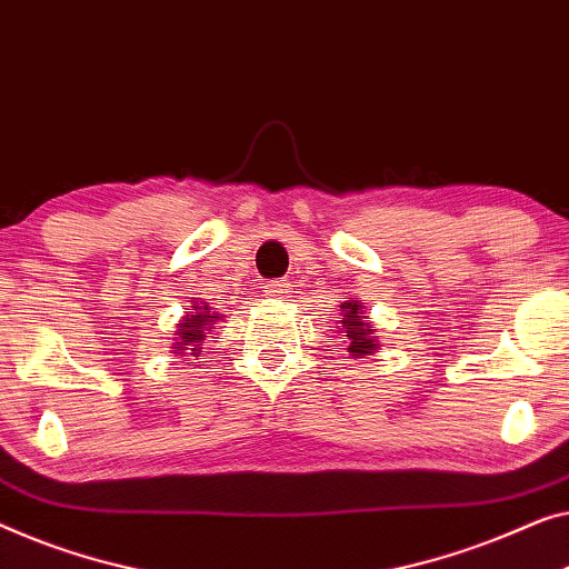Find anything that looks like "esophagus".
Segmentation results:
<instances>
[{
    "mask_svg": "<svg viewBox=\"0 0 569 569\" xmlns=\"http://www.w3.org/2000/svg\"><path fill=\"white\" fill-rule=\"evenodd\" d=\"M264 292L269 295V298H277V300H282V298H290V282H287V279H271V282H267L264 284Z\"/></svg>",
    "mask_w": 569,
    "mask_h": 569,
    "instance_id": "esophagus-1",
    "label": "esophagus"
}]
</instances>
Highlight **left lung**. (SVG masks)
Here are the masks:
<instances>
[{"instance_id":"left-lung-1","label":"left lung","mask_w":569,"mask_h":569,"mask_svg":"<svg viewBox=\"0 0 569 569\" xmlns=\"http://www.w3.org/2000/svg\"><path fill=\"white\" fill-rule=\"evenodd\" d=\"M341 308L346 310V316H343L346 336L351 339L349 341V353H351V357H369V353L377 349L375 336H372L375 328L369 323H361V318H365V316H359V310H361L359 302H343Z\"/></svg>"}]
</instances>
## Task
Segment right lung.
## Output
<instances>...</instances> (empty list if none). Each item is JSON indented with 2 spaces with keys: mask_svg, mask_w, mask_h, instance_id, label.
Wrapping results in <instances>:
<instances>
[{
  "mask_svg": "<svg viewBox=\"0 0 569 569\" xmlns=\"http://www.w3.org/2000/svg\"><path fill=\"white\" fill-rule=\"evenodd\" d=\"M192 310H194V316H187L184 323H179L174 353H184V351L200 353L202 341H204V331H210L212 320L218 318V316H210L208 305H192Z\"/></svg>",
  "mask_w": 569,
  "mask_h": 569,
  "instance_id": "add662e5",
  "label": "right lung"
}]
</instances>
